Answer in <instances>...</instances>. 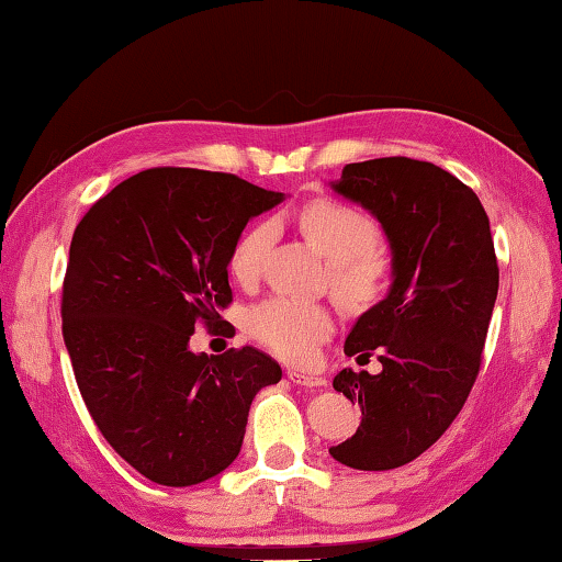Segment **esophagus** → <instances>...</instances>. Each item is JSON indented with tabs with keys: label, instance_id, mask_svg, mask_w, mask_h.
<instances>
[{
	"label": "esophagus",
	"instance_id": "esophagus-1",
	"mask_svg": "<svg viewBox=\"0 0 562 562\" xmlns=\"http://www.w3.org/2000/svg\"><path fill=\"white\" fill-rule=\"evenodd\" d=\"M289 379L293 381L295 386H303V389H321V386L327 384V381L321 374L301 372V369H289Z\"/></svg>",
	"mask_w": 562,
	"mask_h": 562
}]
</instances>
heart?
<instances>
[{
	"label": "heart",
	"mask_w": 562,
	"mask_h": 562,
	"mask_svg": "<svg viewBox=\"0 0 562 562\" xmlns=\"http://www.w3.org/2000/svg\"><path fill=\"white\" fill-rule=\"evenodd\" d=\"M301 227L330 261V289L349 308L374 305L389 283V257L379 247V225L364 210L323 198L303 207ZM273 239L271 222H257L229 254L232 277L241 283L259 279L261 261ZM249 335L285 362H311L317 347L335 330L330 308L285 295L254 305L247 315Z\"/></svg>",
	"instance_id": "obj_1"
}]
</instances>
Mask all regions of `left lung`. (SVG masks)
<instances>
[{"instance_id": "left-lung-1", "label": "left lung", "mask_w": 562, "mask_h": 562, "mask_svg": "<svg viewBox=\"0 0 562 562\" xmlns=\"http://www.w3.org/2000/svg\"><path fill=\"white\" fill-rule=\"evenodd\" d=\"M333 188L381 222L394 281L345 340L347 357L376 355L381 372L333 379L362 423L330 454L355 470H394L450 428L480 374L499 291L490 217L472 188L406 156L347 164Z\"/></svg>"}]
</instances>
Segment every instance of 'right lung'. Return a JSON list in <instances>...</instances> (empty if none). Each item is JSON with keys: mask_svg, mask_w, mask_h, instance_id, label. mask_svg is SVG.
I'll use <instances>...</instances> for the list:
<instances>
[{"mask_svg": "<svg viewBox=\"0 0 562 562\" xmlns=\"http://www.w3.org/2000/svg\"><path fill=\"white\" fill-rule=\"evenodd\" d=\"M281 200L232 173L161 166L112 188L72 232L63 340L94 426L146 480L190 486L229 468L254 396L281 381L257 347H188L198 323H225L232 247Z\"/></svg>", "mask_w": 562, "mask_h": 562, "instance_id": "1", "label": "right lung"}]
</instances>
